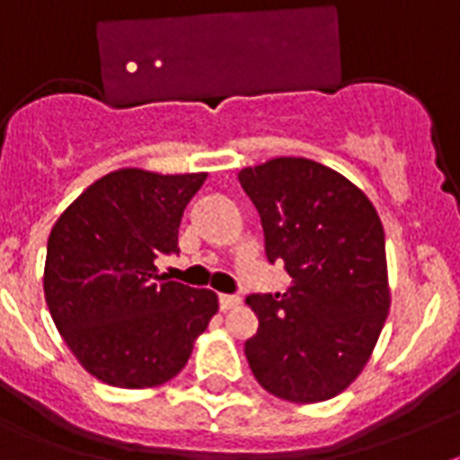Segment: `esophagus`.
Wrapping results in <instances>:
<instances>
[{"label":"esophagus","instance_id":"34e87169","mask_svg":"<svg viewBox=\"0 0 460 460\" xmlns=\"http://www.w3.org/2000/svg\"><path fill=\"white\" fill-rule=\"evenodd\" d=\"M238 305H241V297H236V295H219V309H222V312L238 307Z\"/></svg>","mask_w":460,"mask_h":460}]
</instances>
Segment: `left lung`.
<instances>
[{"label":"left lung","instance_id":"8db88e82","mask_svg":"<svg viewBox=\"0 0 460 460\" xmlns=\"http://www.w3.org/2000/svg\"><path fill=\"white\" fill-rule=\"evenodd\" d=\"M255 203L269 262L293 286L250 295L257 333L245 357L279 399L316 404L359 378L390 312L385 231L359 186L307 158H271L238 172Z\"/></svg>","mask_w":460,"mask_h":460}]
</instances>
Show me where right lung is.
Segmentation results:
<instances>
[{
	"instance_id": "obj_1",
	"label": "right lung",
	"mask_w": 460,
	"mask_h": 460,
	"mask_svg": "<svg viewBox=\"0 0 460 460\" xmlns=\"http://www.w3.org/2000/svg\"><path fill=\"white\" fill-rule=\"evenodd\" d=\"M208 172H108L51 226L44 300L63 342L96 380L125 390L158 387L186 366L217 314V295L158 276L177 252L186 205Z\"/></svg>"
}]
</instances>
